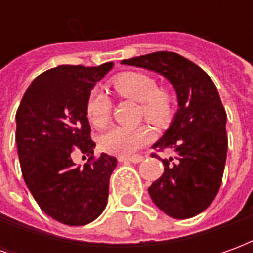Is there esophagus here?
Masks as SVG:
<instances>
[{"label":"esophagus","instance_id":"esophagus-1","mask_svg":"<svg viewBox=\"0 0 253 253\" xmlns=\"http://www.w3.org/2000/svg\"><path fill=\"white\" fill-rule=\"evenodd\" d=\"M118 160H119V161H125V163L127 161V163H135V164H137V163H141V161H142L143 157L142 156H131V157H127V156H119Z\"/></svg>","mask_w":253,"mask_h":253}]
</instances>
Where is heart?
<instances>
[{"mask_svg":"<svg viewBox=\"0 0 253 253\" xmlns=\"http://www.w3.org/2000/svg\"><path fill=\"white\" fill-rule=\"evenodd\" d=\"M115 93L125 99L139 101V116L154 126L168 125L175 114L176 99L172 90L157 85L153 76L143 72H123L111 80ZM112 103L108 96L94 89L86 101V118L94 127L108 125ZM152 138V131L145 125L112 127L100 137L101 150L118 156H128L145 146Z\"/></svg>","mask_w":253,"mask_h":253,"instance_id":"obj_1","label":"heart"}]
</instances>
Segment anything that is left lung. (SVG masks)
Masks as SVG:
<instances>
[{
  "label": "left lung",
  "mask_w": 253,
  "mask_h": 253,
  "mask_svg": "<svg viewBox=\"0 0 253 253\" xmlns=\"http://www.w3.org/2000/svg\"><path fill=\"white\" fill-rule=\"evenodd\" d=\"M122 63L160 73L175 86L179 110L153 149H169L176 156L164 160L153 153L163 161L164 173L149 194L172 218L195 217L217 196L226 161V112L217 88L205 70L176 52H152Z\"/></svg>",
  "instance_id": "1"
}]
</instances>
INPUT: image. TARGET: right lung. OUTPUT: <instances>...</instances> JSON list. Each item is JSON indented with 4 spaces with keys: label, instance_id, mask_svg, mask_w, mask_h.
<instances>
[{
    "label": "right lung",
    "instance_id": "1",
    "mask_svg": "<svg viewBox=\"0 0 253 253\" xmlns=\"http://www.w3.org/2000/svg\"><path fill=\"white\" fill-rule=\"evenodd\" d=\"M112 65H61L42 73L27 89L16 114L25 184L42 210L65 225L92 222L107 205L116 159L105 153L93 156L86 101ZM74 151L89 156L84 167L72 163Z\"/></svg>",
    "mask_w": 253,
    "mask_h": 253
}]
</instances>
